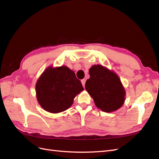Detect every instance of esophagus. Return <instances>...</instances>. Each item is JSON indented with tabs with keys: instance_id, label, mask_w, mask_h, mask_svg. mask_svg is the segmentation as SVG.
Masks as SVG:
<instances>
[{
	"instance_id": "34e87169",
	"label": "esophagus",
	"mask_w": 159,
	"mask_h": 159,
	"mask_svg": "<svg viewBox=\"0 0 159 159\" xmlns=\"http://www.w3.org/2000/svg\"><path fill=\"white\" fill-rule=\"evenodd\" d=\"M85 79H84V80H81V84H82V85H83V87L84 88L85 87Z\"/></svg>"
}]
</instances>
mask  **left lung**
Segmentation results:
<instances>
[{
	"label": "left lung",
	"mask_w": 159,
	"mask_h": 159,
	"mask_svg": "<svg viewBox=\"0 0 159 159\" xmlns=\"http://www.w3.org/2000/svg\"><path fill=\"white\" fill-rule=\"evenodd\" d=\"M89 74L90 78L85 82V89L96 107L107 113L121 108L125 101L126 91L118 75L99 64L91 66Z\"/></svg>",
	"instance_id": "8db88e82"
}]
</instances>
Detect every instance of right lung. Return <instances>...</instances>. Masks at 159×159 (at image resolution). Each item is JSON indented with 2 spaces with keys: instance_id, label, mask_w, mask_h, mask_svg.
<instances>
[{
  "instance_id": "right-lung-1",
  "label": "right lung",
  "mask_w": 159,
  "mask_h": 159,
  "mask_svg": "<svg viewBox=\"0 0 159 159\" xmlns=\"http://www.w3.org/2000/svg\"><path fill=\"white\" fill-rule=\"evenodd\" d=\"M84 90L73 70L66 66H49L36 84L38 103L48 112L58 113L70 108L76 95Z\"/></svg>"
}]
</instances>
